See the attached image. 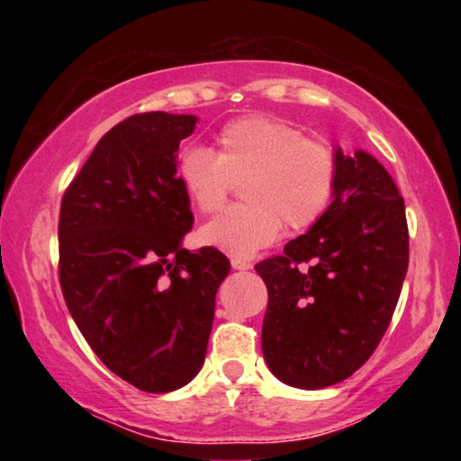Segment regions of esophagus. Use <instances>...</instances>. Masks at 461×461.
Returning a JSON list of instances; mask_svg holds the SVG:
<instances>
[{
	"label": "esophagus",
	"instance_id": "34e87169",
	"mask_svg": "<svg viewBox=\"0 0 461 461\" xmlns=\"http://www.w3.org/2000/svg\"><path fill=\"white\" fill-rule=\"evenodd\" d=\"M230 264H232V268H235V270H249L251 268V262L241 260V258H232Z\"/></svg>",
	"mask_w": 461,
	"mask_h": 461
}]
</instances>
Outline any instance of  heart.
I'll return each instance as SVG.
<instances>
[{
	"label": "heart",
	"mask_w": 461,
	"mask_h": 461,
	"mask_svg": "<svg viewBox=\"0 0 461 461\" xmlns=\"http://www.w3.org/2000/svg\"><path fill=\"white\" fill-rule=\"evenodd\" d=\"M180 185L203 213L226 203L243 182L248 203L230 207L201 229V241L248 258L287 230H304L330 210L339 185L331 144L306 138L295 125L267 115L232 119L216 134V150L188 147L176 163Z\"/></svg>",
	"instance_id": "heart-1"
}]
</instances>
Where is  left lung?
Here are the masks:
<instances>
[{
	"instance_id": "obj_1",
	"label": "left lung",
	"mask_w": 461,
	"mask_h": 461,
	"mask_svg": "<svg viewBox=\"0 0 461 461\" xmlns=\"http://www.w3.org/2000/svg\"><path fill=\"white\" fill-rule=\"evenodd\" d=\"M338 157L330 210L281 256L256 264L268 289L264 358L304 390L333 386L367 363L409 267L405 201L390 174L365 150Z\"/></svg>"
}]
</instances>
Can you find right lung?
I'll list each match as a JSON object with an SVG mask.
<instances>
[{
  "mask_svg": "<svg viewBox=\"0 0 461 461\" xmlns=\"http://www.w3.org/2000/svg\"><path fill=\"white\" fill-rule=\"evenodd\" d=\"M197 117L138 113L100 138L62 194L59 279L79 331L144 393L185 386L203 365L230 262L185 249L191 199L176 174Z\"/></svg>",
  "mask_w": 461,
  "mask_h": 461,
  "instance_id": "add662e5",
  "label": "right lung"
}]
</instances>
